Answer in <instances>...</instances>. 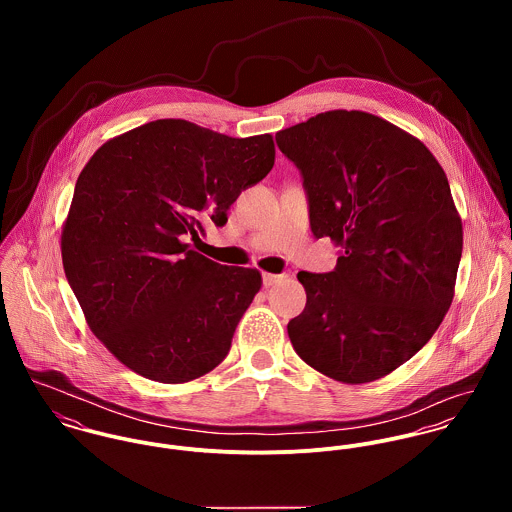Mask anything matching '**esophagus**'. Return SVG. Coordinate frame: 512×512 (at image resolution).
I'll return each instance as SVG.
<instances>
[{
  "label": "esophagus",
  "mask_w": 512,
  "mask_h": 512,
  "mask_svg": "<svg viewBox=\"0 0 512 512\" xmlns=\"http://www.w3.org/2000/svg\"><path fill=\"white\" fill-rule=\"evenodd\" d=\"M282 280H284V276H282V274H264V276H262V282H264V286H266V288H272V286L280 284Z\"/></svg>",
  "instance_id": "obj_1"
}]
</instances>
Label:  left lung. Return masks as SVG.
<instances>
[{"label":"left lung","instance_id":"8db88e82","mask_svg":"<svg viewBox=\"0 0 512 512\" xmlns=\"http://www.w3.org/2000/svg\"><path fill=\"white\" fill-rule=\"evenodd\" d=\"M276 144L301 173L313 236L341 248L333 272L297 274L307 303L288 323L293 349L347 384L382 378L453 299L463 230L447 177L420 140L359 110L317 114Z\"/></svg>","mask_w":512,"mask_h":512}]
</instances>
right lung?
<instances>
[{
	"label": "right lung",
	"instance_id": "add662e5",
	"mask_svg": "<svg viewBox=\"0 0 512 512\" xmlns=\"http://www.w3.org/2000/svg\"><path fill=\"white\" fill-rule=\"evenodd\" d=\"M270 134L155 120L100 147L74 187L63 266L92 333L128 368L179 384L224 361L258 270L191 250L274 167Z\"/></svg>",
	"mask_w": 512,
	"mask_h": 512
}]
</instances>
